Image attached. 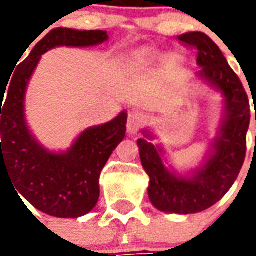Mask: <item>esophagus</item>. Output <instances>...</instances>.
<instances>
[{
    "label": "esophagus",
    "instance_id": "obj_1",
    "mask_svg": "<svg viewBox=\"0 0 256 256\" xmlns=\"http://www.w3.org/2000/svg\"><path fill=\"white\" fill-rule=\"evenodd\" d=\"M142 126V118L138 112L132 111L128 116V123H126V128H128V134H136Z\"/></svg>",
    "mask_w": 256,
    "mask_h": 256
}]
</instances>
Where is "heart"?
<instances>
[{
	"label": "heart",
	"instance_id": "1",
	"mask_svg": "<svg viewBox=\"0 0 256 256\" xmlns=\"http://www.w3.org/2000/svg\"><path fill=\"white\" fill-rule=\"evenodd\" d=\"M160 56V52L156 49H145L142 52H140V58H154Z\"/></svg>",
	"mask_w": 256,
	"mask_h": 256
}]
</instances>
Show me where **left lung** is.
<instances>
[{
    "label": "left lung",
    "mask_w": 256,
    "mask_h": 256,
    "mask_svg": "<svg viewBox=\"0 0 256 256\" xmlns=\"http://www.w3.org/2000/svg\"><path fill=\"white\" fill-rule=\"evenodd\" d=\"M180 41L198 48V78L224 98L216 137L200 164L186 172L168 163L163 146L152 142L156 136L150 128L142 130L144 138L137 140V145L150 177V203L162 212L196 214L220 202L236 181L246 158L251 114L247 93L216 44L200 31L182 34Z\"/></svg>",
    "instance_id": "obj_1"
}]
</instances>
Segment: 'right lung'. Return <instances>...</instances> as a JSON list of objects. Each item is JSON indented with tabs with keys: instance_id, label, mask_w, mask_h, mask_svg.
I'll return each mask as SVG.
<instances>
[{
	"instance_id": "right-lung-1",
	"label": "right lung",
	"mask_w": 256,
	"mask_h": 256,
	"mask_svg": "<svg viewBox=\"0 0 256 256\" xmlns=\"http://www.w3.org/2000/svg\"><path fill=\"white\" fill-rule=\"evenodd\" d=\"M108 40L106 31L53 28L14 71L9 88L4 89L7 94L0 92V172L4 167L18 194L52 216L79 218L94 208L100 196V174L124 138L128 112L84 128L68 150H50L38 141L26 119L27 88L48 50L58 46H96Z\"/></svg>"
}]
</instances>
